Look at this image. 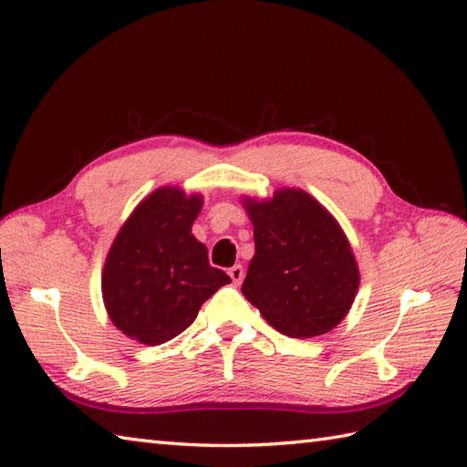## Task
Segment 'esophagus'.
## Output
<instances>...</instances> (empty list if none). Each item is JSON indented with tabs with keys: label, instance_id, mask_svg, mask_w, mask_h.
<instances>
[{
	"label": "esophagus",
	"instance_id": "1",
	"mask_svg": "<svg viewBox=\"0 0 467 467\" xmlns=\"http://www.w3.org/2000/svg\"><path fill=\"white\" fill-rule=\"evenodd\" d=\"M228 275H231V279H233L234 285H241L243 279H244V269L241 265H234V266H231V269H228Z\"/></svg>",
	"mask_w": 467,
	"mask_h": 467
}]
</instances>
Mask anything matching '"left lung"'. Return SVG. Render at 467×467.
Here are the masks:
<instances>
[{
    "label": "left lung",
    "mask_w": 467,
    "mask_h": 467,
    "mask_svg": "<svg viewBox=\"0 0 467 467\" xmlns=\"http://www.w3.org/2000/svg\"><path fill=\"white\" fill-rule=\"evenodd\" d=\"M254 256L243 295L286 337L329 333L349 313L359 269L339 223L301 188L244 198Z\"/></svg>",
    "instance_id": "left-lung-1"
}]
</instances>
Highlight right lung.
Listing matches in <instances>:
<instances>
[{
  "mask_svg": "<svg viewBox=\"0 0 467 467\" xmlns=\"http://www.w3.org/2000/svg\"><path fill=\"white\" fill-rule=\"evenodd\" d=\"M201 208V194L162 186L134 208L116 234L102 296L112 323L130 339L144 345L174 339L194 323L202 303L231 283L194 239Z\"/></svg>",
  "mask_w": 467,
  "mask_h": 467,
  "instance_id": "right-lung-1",
  "label": "right lung"
}]
</instances>
